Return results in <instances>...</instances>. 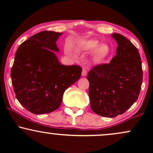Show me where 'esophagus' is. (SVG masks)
Returning a JSON list of instances; mask_svg holds the SVG:
<instances>
[{
	"instance_id": "34e87169",
	"label": "esophagus",
	"mask_w": 153,
	"mask_h": 153,
	"mask_svg": "<svg viewBox=\"0 0 153 153\" xmlns=\"http://www.w3.org/2000/svg\"><path fill=\"white\" fill-rule=\"evenodd\" d=\"M86 75H87L86 69L83 68V69H82V76H85Z\"/></svg>"
}]
</instances>
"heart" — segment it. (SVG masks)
Listing matches in <instances>:
<instances>
[{"label": "heart", "mask_w": 153, "mask_h": 153, "mask_svg": "<svg viewBox=\"0 0 153 153\" xmlns=\"http://www.w3.org/2000/svg\"><path fill=\"white\" fill-rule=\"evenodd\" d=\"M79 50L85 52L94 51L95 62H102L110 56L111 47L107 44H101L96 39H86L80 42L78 45Z\"/></svg>", "instance_id": "obj_1"}]
</instances>
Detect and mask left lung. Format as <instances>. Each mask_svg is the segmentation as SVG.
I'll use <instances>...</instances> for the list:
<instances>
[{
    "label": "left lung",
    "instance_id": "8db88e82",
    "mask_svg": "<svg viewBox=\"0 0 153 153\" xmlns=\"http://www.w3.org/2000/svg\"><path fill=\"white\" fill-rule=\"evenodd\" d=\"M118 44L117 54L108 64L94 66L88 73L91 108L96 114L116 117L138 99L143 82L138 50L125 36L112 34Z\"/></svg>",
    "mask_w": 153,
    "mask_h": 153
}]
</instances>
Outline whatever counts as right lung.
I'll return each instance as SVG.
<instances>
[{"label":"right lung","mask_w":153,"mask_h":153,"mask_svg":"<svg viewBox=\"0 0 153 153\" xmlns=\"http://www.w3.org/2000/svg\"><path fill=\"white\" fill-rule=\"evenodd\" d=\"M62 33L43 31L24 42L16 52L10 77L16 97L27 111L44 114L57 109L64 92L80 78L79 65H63L54 52Z\"/></svg>","instance_id":"right-lung-1"}]
</instances>
